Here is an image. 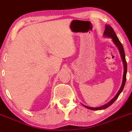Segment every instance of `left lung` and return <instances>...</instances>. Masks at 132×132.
<instances>
[{"mask_svg":"<svg viewBox=\"0 0 132 132\" xmlns=\"http://www.w3.org/2000/svg\"><path fill=\"white\" fill-rule=\"evenodd\" d=\"M104 37L105 38H111L112 39V41L114 43V44L117 47V49L119 50V54L120 55V57H121V59L123 63V80H122V85L120 86V89L117 93L116 94V95L114 96L113 98L109 102H108V103L105 104L103 106H101L100 107H97V108H93V107H89L87 106H85V105L81 103V104L83 106L85 107L87 109H91V110H94V111H97V110H102V109H105L106 108H108V107H109L111 105H112L113 103H114V101L117 100V97H119V96L120 95V94L121 93L122 91H123V88H124L125 81H126V76H127V64L126 60H125V52L124 49H123V46H122V43H120V41H119V38H117V35H116L115 31H114V29L109 24H106V28H105V31H104L103 34Z\"/></svg>","mask_w":132,"mask_h":132,"instance_id":"8db88e82","label":"left lung"}]
</instances>
